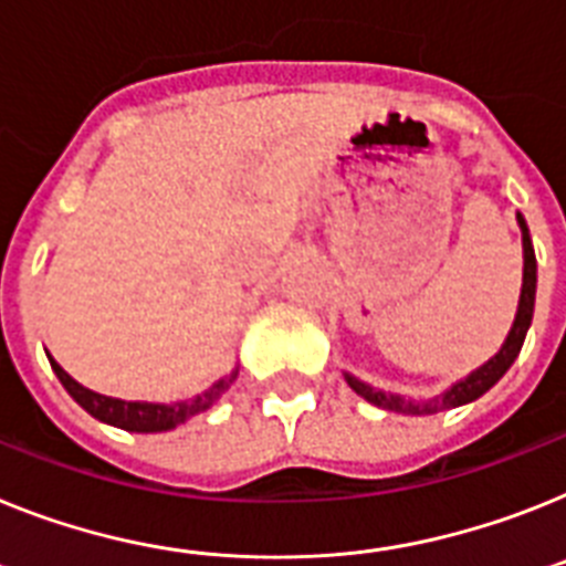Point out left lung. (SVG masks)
Returning a JSON list of instances; mask_svg holds the SVG:
<instances>
[{"instance_id": "8db88e82", "label": "left lung", "mask_w": 566, "mask_h": 566, "mask_svg": "<svg viewBox=\"0 0 566 566\" xmlns=\"http://www.w3.org/2000/svg\"><path fill=\"white\" fill-rule=\"evenodd\" d=\"M521 223V234H524V286H521V303H518V315H515L513 332L506 337V343L501 346V352L492 360H486L481 369H475L470 378H463L461 384H455L449 389L443 398H432V400H421V403H412V400H403L398 395H384L375 392L371 386L360 384L352 375H346L349 386L355 389L360 398H366L375 407H384L389 412H400V415H434L443 412V409L461 407V403H470V400L481 398L484 392H490L492 386L499 384L504 378V371L513 366V360L518 357L521 346H524L526 329H530V323H533V306H535V251L533 243H530V231H526L524 217L518 214Z\"/></svg>"}]
</instances>
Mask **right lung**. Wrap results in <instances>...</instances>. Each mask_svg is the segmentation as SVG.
Wrapping results in <instances>:
<instances>
[{"mask_svg":"<svg viewBox=\"0 0 566 566\" xmlns=\"http://www.w3.org/2000/svg\"><path fill=\"white\" fill-rule=\"evenodd\" d=\"M51 369L56 371L60 384L65 386L67 395L80 403L88 415H94L96 421L111 423V427L128 429V432H166V429H174L177 423L188 421L191 415H200L206 409H211L217 403V398L223 392H229V386L234 384L237 371H231L229 378L217 380L209 392L197 395L191 400H182V403H139V400H119V398H105V395H96L85 386L76 384L65 369H62L56 360L51 357Z\"/></svg>","mask_w":566,"mask_h":566,"instance_id":"add662e5","label":"right lung"}]
</instances>
